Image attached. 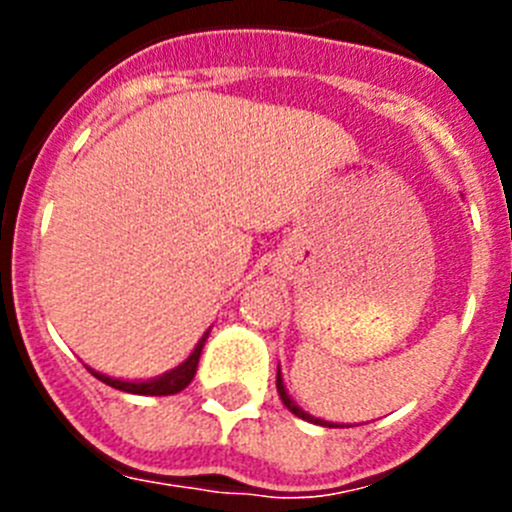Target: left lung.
I'll use <instances>...</instances> for the list:
<instances>
[{
	"label": "left lung",
	"instance_id": "1",
	"mask_svg": "<svg viewBox=\"0 0 512 512\" xmlns=\"http://www.w3.org/2000/svg\"><path fill=\"white\" fill-rule=\"evenodd\" d=\"M277 392H279V397H282V402H284V405H287V410H289V413H295L297 418H302V420H310V423H320V425H333V423H325V420H320V418H312V415H307L305 410H302V408H297V402L292 400V397L287 395V390H284L282 372H277Z\"/></svg>",
	"mask_w": 512,
	"mask_h": 512
}]
</instances>
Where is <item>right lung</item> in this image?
Returning <instances> with one entry per match:
<instances>
[{"mask_svg": "<svg viewBox=\"0 0 512 512\" xmlns=\"http://www.w3.org/2000/svg\"><path fill=\"white\" fill-rule=\"evenodd\" d=\"M207 336H210V330H207L205 336L200 338V343L194 346V351L189 354V359L184 361V364H179L176 369H171V372L161 374V377L156 379H148V382H122V379H112V377H104V374L94 372V369H89V372L94 374V377L99 379V382L110 384V387H115V390H122V392H133V395H176V392H182L184 387H187L189 382L194 379V374H197V364H200V354H202V346H205Z\"/></svg>", "mask_w": 512, "mask_h": 512, "instance_id": "obj_1", "label": "right lung"}]
</instances>
